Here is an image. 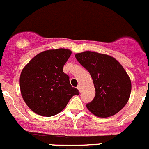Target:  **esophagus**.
Listing matches in <instances>:
<instances>
[{"label": "esophagus", "instance_id": "esophagus-1", "mask_svg": "<svg viewBox=\"0 0 149 149\" xmlns=\"http://www.w3.org/2000/svg\"><path fill=\"white\" fill-rule=\"evenodd\" d=\"M77 89H78V90H79V91L81 92V86L80 85V84H79V85H78V87H77Z\"/></svg>", "mask_w": 149, "mask_h": 149}]
</instances>
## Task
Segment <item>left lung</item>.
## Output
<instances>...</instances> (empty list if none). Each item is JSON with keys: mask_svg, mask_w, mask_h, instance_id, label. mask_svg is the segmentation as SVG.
I'll use <instances>...</instances> for the list:
<instances>
[{"mask_svg": "<svg viewBox=\"0 0 149 149\" xmlns=\"http://www.w3.org/2000/svg\"><path fill=\"white\" fill-rule=\"evenodd\" d=\"M75 56L90 73L95 89L93 100L87 104L89 111L108 118L121 110L132 90L131 80L123 66L111 56L97 52L87 51Z\"/></svg>", "mask_w": 149, "mask_h": 149, "instance_id": "obj_1", "label": "left lung"}]
</instances>
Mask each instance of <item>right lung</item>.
<instances>
[{"label": "right lung", "instance_id": "obj_1", "mask_svg": "<svg viewBox=\"0 0 149 149\" xmlns=\"http://www.w3.org/2000/svg\"><path fill=\"white\" fill-rule=\"evenodd\" d=\"M65 48L47 50L36 55L20 76L21 95L27 106L42 116L62 112L79 90L73 87L63 67L71 55Z\"/></svg>", "mask_w": 149, "mask_h": 149}]
</instances>
